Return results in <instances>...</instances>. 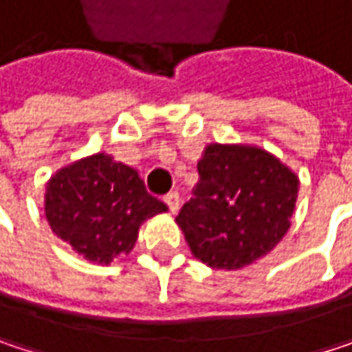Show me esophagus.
Here are the masks:
<instances>
[{"label":"esophagus","instance_id":"esophagus-1","mask_svg":"<svg viewBox=\"0 0 352 352\" xmlns=\"http://www.w3.org/2000/svg\"><path fill=\"white\" fill-rule=\"evenodd\" d=\"M165 204L169 206V210L175 214L177 210H179V206H181V197H179V193L177 191H169L167 195H165Z\"/></svg>","mask_w":352,"mask_h":352}]
</instances>
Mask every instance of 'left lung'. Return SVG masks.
<instances>
[{
	"label": "left lung",
	"instance_id": "obj_1",
	"mask_svg": "<svg viewBox=\"0 0 352 352\" xmlns=\"http://www.w3.org/2000/svg\"><path fill=\"white\" fill-rule=\"evenodd\" d=\"M191 199L175 222L193 256L236 271L271 252L292 226L300 179L250 144H208Z\"/></svg>",
	"mask_w": 352,
	"mask_h": 352
}]
</instances>
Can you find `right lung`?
<instances>
[{"mask_svg": "<svg viewBox=\"0 0 352 352\" xmlns=\"http://www.w3.org/2000/svg\"><path fill=\"white\" fill-rule=\"evenodd\" d=\"M167 212L138 171L98 153L58 169L46 183L44 214L50 230L83 258L109 265L128 254L140 224Z\"/></svg>", "mask_w": 352, "mask_h": 352, "instance_id": "obj_1", "label": "right lung"}]
</instances>
